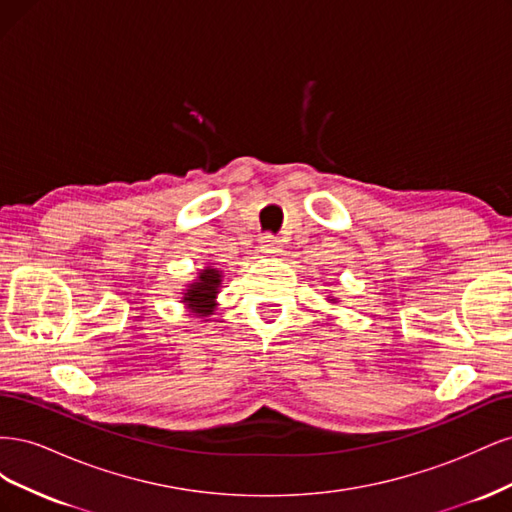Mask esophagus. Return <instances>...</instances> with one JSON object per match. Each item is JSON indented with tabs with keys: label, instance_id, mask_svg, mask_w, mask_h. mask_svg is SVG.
<instances>
[{
	"label": "esophagus",
	"instance_id": "obj_1",
	"mask_svg": "<svg viewBox=\"0 0 512 512\" xmlns=\"http://www.w3.org/2000/svg\"><path fill=\"white\" fill-rule=\"evenodd\" d=\"M260 247H262V252H265V254H275V252H280L282 243H280V239L273 237V235H265V237H260Z\"/></svg>",
	"mask_w": 512,
	"mask_h": 512
}]
</instances>
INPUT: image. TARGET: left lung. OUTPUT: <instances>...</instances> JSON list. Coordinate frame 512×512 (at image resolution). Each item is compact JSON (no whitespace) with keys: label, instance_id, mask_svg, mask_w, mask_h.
<instances>
[{"label":"left lung","instance_id":"1","mask_svg":"<svg viewBox=\"0 0 512 512\" xmlns=\"http://www.w3.org/2000/svg\"><path fill=\"white\" fill-rule=\"evenodd\" d=\"M327 301H329V303H337V299H335V297H327Z\"/></svg>","mask_w":512,"mask_h":512}]
</instances>
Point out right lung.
<instances>
[{"label": "right lung", "instance_id": "right-lung-1", "mask_svg": "<svg viewBox=\"0 0 512 512\" xmlns=\"http://www.w3.org/2000/svg\"><path fill=\"white\" fill-rule=\"evenodd\" d=\"M224 273L215 269L213 265H207L198 271L196 280L185 284V288L179 292L181 301L190 314L198 318L213 316L215 307H218V294L222 288Z\"/></svg>", "mask_w": 512, "mask_h": 512}]
</instances>
